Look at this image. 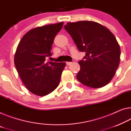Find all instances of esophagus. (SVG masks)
Here are the masks:
<instances>
[{
    "mask_svg": "<svg viewBox=\"0 0 131 131\" xmlns=\"http://www.w3.org/2000/svg\"><path fill=\"white\" fill-rule=\"evenodd\" d=\"M71 64V62H68V61L66 62V64H67V66H70Z\"/></svg>",
    "mask_w": 131,
    "mask_h": 131,
    "instance_id": "esophagus-1",
    "label": "esophagus"
}]
</instances>
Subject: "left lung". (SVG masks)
Instances as JSON below:
<instances>
[{
  "mask_svg": "<svg viewBox=\"0 0 131 131\" xmlns=\"http://www.w3.org/2000/svg\"><path fill=\"white\" fill-rule=\"evenodd\" d=\"M80 51L85 52L79 61L77 80L91 88L106 85L115 74L120 62L121 49L109 29L92 21L67 23L64 26Z\"/></svg>",
  "mask_w": 131,
  "mask_h": 131,
  "instance_id": "obj_1",
  "label": "left lung"
}]
</instances>
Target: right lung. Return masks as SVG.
<instances>
[{"label":"right lung","mask_w":131,"mask_h":131,"mask_svg":"<svg viewBox=\"0 0 131 131\" xmlns=\"http://www.w3.org/2000/svg\"><path fill=\"white\" fill-rule=\"evenodd\" d=\"M63 26L60 22L31 29L17 46L15 65L26 87L35 95H47L60 84L66 63L46 62V58L51 56L54 37Z\"/></svg>","instance_id":"add662e5"}]
</instances>
